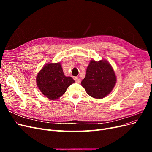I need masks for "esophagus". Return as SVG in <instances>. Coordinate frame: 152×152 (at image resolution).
Here are the masks:
<instances>
[{"label":"esophagus","instance_id":"obj_1","mask_svg":"<svg viewBox=\"0 0 152 152\" xmlns=\"http://www.w3.org/2000/svg\"><path fill=\"white\" fill-rule=\"evenodd\" d=\"M75 81L77 82V83H80L81 80L79 77H75Z\"/></svg>","mask_w":152,"mask_h":152}]
</instances>
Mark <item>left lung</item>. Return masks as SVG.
<instances>
[{
    "instance_id": "obj_1",
    "label": "left lung",
    "mask_w": 152,
    "mask_h": 152,
    "mask_svg": "<svg viewBox=\"0 0 152 152\" xmlns=\"http://www.w3.org/2000/svg\"><path fill=\"white\" fill-rule=\"evenodd\" d=\"M113 69L107 60H91L81 85L91 97L102 99L108 95L116 83Z\"/></svg>"
}]
</instances>
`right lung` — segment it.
<instances>
[{"mask_svg": "<svg viewBox=\"0 0 152 152\" xmlns=\"http://www.w3.org/2000/svg\"><path fill=\"white\" fill-rule=\"evenodd\" d=\"M36 82L42 93L49 99L54 100L60 98L75 80L64 75L60 63H49L38 73Z\"/></svg>", "mask_w": 152, "mask_h": 152, "instance_id": "right-lung-1", "label": "right lung"}]
</instances>
